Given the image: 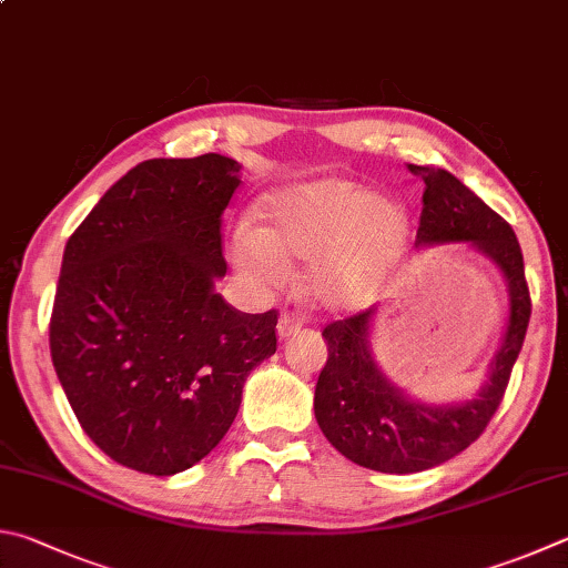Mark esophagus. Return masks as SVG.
<instances>
[{"label": "esophagus", "instance_id": "1", "mask_svg": "<svg viewBox=\"0 0 568 568\" xmlns=\"http://www.w3.org/2000/svg\"><path fill=\"white\" fill-rule=\"evenodd\" d=\"M301 327H303L301 317H295L291 313H283L281 320H277V337H281V339L293 337V335L301 333Z\"/></svg>", "mask_w": 568, "mask_h": 568}]
</instances>
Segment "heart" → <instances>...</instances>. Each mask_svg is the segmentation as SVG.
<instances>
[{"label":"heart","instance_id":"b5f03b06","mask_svg":"<svg viewBox=\"0 0 568 568\" xmlns=\"http://www.w3.org/2000/svg\"><path fill=\"white\" fill-rule=\"evenodd\" d=\"M257 231L233 239V263L255 283H281L293 261L313 263L307 287L325 307L359 311L385 293L405 261L409 213L349 179H315L265 195Z\"/></svg>","mask_w":568,"mask_h":568}]
</instances>
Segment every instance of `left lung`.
<instances>
[{
	"instance_id": "8db88e82",
	"label": "left lung",
	"mask_w": 568,
	"mask_h": 568,
	"mask_svg": "<svg viewBox=\"0 0 568 568\" xmlns=\"http://www.w3.org/2000/svg\"><path fill=\"white\" fill-rule=\"evenodd\" d=\"M409 171L425 181L415 248L464 243L489 257L507 283L509 313L481 387L452 402L415 399L383 373L373 353L377 307L323 329L327 363L315 385L317 425L339 455L385 474L437 467L481 435L507 389L531 317L524 255L511 225L449 171L415 163Z\"/></svg>"
}]
</instances>
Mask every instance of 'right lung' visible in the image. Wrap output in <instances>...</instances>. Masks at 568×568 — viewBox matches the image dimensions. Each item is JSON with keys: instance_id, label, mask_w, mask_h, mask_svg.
I'll return each instance as SVG.
<instances>
[{"instance_id": "obj_1", "label": "right lung", "mask_w": 568, "mask_h": 568, "mask_svg": "<svg viewBox=\"0 0 568 568\" xmlns=\"http://www.w3.org/2000/svg\"><path fill=\"white\" fill-rule=\"evenodd\" d=\"M239 185L241 163L221 153L143 161L64 248L51 363L81 429L129 469L171 477L201 462L275 353V311L241 313L215 293Z\"/></svg>"}]
</instances>
